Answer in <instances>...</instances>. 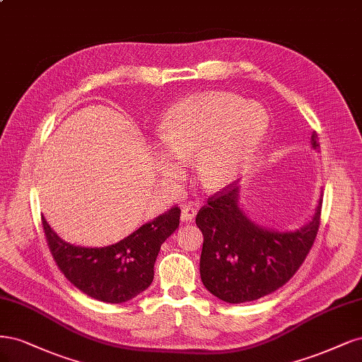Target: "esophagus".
<instances>
[{
    "label": "esophagus",
    "mask_w": 362,
    "mask_h": 362,
    "mask_svg": "<svg viewBox=\"0 0 362 362\" xmlns=\"http://www.w3.org/2000/svg\"><path fill=\"white\" fill-rule=\"evenodd\" d=\"M195 215H197L195 207L183 206V209H182V221H183V223H191V221L195 218Z\"/></svg>",
    "instance_id": "obj_1"
}]
</instances>
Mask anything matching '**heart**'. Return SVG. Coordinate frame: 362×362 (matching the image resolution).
I'll return each mask as SVG.
<instances>
[{"instance_id":"obj_1","label":"heart","mask_w":362,"mask_h":362,"mask_svg":"<svg viewBox=\"0 0 362 362\" xmlns=\"http://www.w3.org/2000/svg\"><path fill=\"white\" fill-rule=\"evenodd\" d=\"M269 129V115L259 103L243 102L227 93L186 98L168 111L160 143L167 155L165 177L176 179L177 165L170 159L195 156V173L207 189H218L248 168Z\"/></svg>"}]
</instances>
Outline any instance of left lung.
I'll list each match as a JSON object with an SVG mask.
<instances>
[{
	"label": "left lung",
	"instance_id": "obj_1",
	"mask_svg": "<svg viewBox=\"0 0 362 362\" xmlns=\"http://www.w3.org/2000/svg\"><path fill=\"white\" fill-rule=\"evenodd\" d=\"M311 147L319 148L317 134ZM239 186L227 185L207 200L195 223L203 233L200 275L204 287L228 304H242L283 287L304 263L320 224L322 197L310 223L295 231L260 227L239 204Z\"/></svg>",
	"mask_w": 362,
	"mask_h": 362
}]
</instances>
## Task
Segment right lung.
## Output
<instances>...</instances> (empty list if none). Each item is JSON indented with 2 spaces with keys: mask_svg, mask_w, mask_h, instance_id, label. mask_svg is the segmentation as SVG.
Listing matches in <instances>:
<instances>
[{
  "mask_svg": "<svg viewBox=\"0 0 362 362\" xmlns=\"http://www.w3.org/2000/svg\"><path fill=\"white\" fill-rule=\"evenodd\" d=\"M180 209L173 207L135 230L123 240L100 248L67 243L42 216L46 242L64 276L90 298L122 304L153 281L160 245L179 227Z\"/></svg>",
  "mask_w": 362,
  "mask_h": 362,
  "instance_id": "obj_1",
  "label": "right lung"
}]
</instances>
